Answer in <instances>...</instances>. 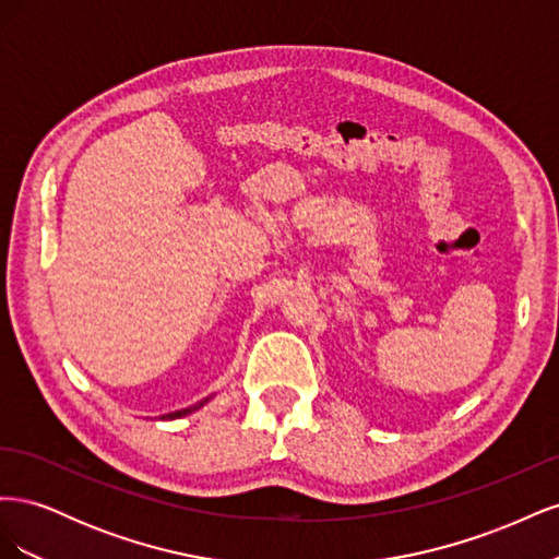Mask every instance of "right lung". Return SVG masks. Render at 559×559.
I'll use <instances>...</instances> for the list:
<instances>
[{"label":"right lung","mask_w":559,"mask_h":559,"mask_svg":"<svg viewBox=\"0 0 559 559\" xmlns=\"http://www.w3.org/2000/svg\"><path fill=\"white\" fill-rule=\"evenodd\" d=\"M212 396H207V399H202L200 403H195V405H189V408H183V411H175V413H167V415H163V419H177V417H186V415H191V413H195V411H200L202 405H205L207 401H210Z\"/></svg>","instance_id":"obj_1"}]
</instances>
